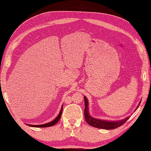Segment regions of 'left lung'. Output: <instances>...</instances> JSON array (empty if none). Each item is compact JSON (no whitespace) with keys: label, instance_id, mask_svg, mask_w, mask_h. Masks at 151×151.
I'll list each match as a JSON object with an SVG mask.
<instances>
[{"label":"left lung","instance_id":"left-lung-1","mask_svg":"<svg viewBox=\"0 0 151 151\" xmlns=\"http://www.w3.org/2000/svg\"><path fill=\"white\" fill-rule=\"evenodd\" d=\"M84 101H85V110H84V117L86 122L91 126L98 128V129H106V130H111L117 129V127H121L123 125L125 122H126L129 119V117H127V118L124 119L121 121H108L104 120H101L98 119H95L92 117L90 115H89V108H88V101L86 97L84 96ZM141 103V101L137 106L136 109L139 107V106Z\"/></svg>","mask_w":151,"mask_h":151}]
</instances>
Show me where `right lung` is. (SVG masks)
<instances>
[{
    "label": "right lung",
    "instance_id": "right-lung-1",
    "mask_svg": "<svg viewBox=\"0 0 151 151\" xmlns=\"http://www.w3.org/2000/svg\"><path fill=\"white\" fill-rule=\"evenodd\" d=\"M62 109H63V106H62V109H61V110L60 111V114L59 115H58V116L55 118V119L53 120L52 121L50 122V123H46V124H40V125H33V124H27L28 125V126L30 127H52L53 126V125L56 124L58 122V121L60 120V119L61 117V115H62Z\"/></svg>",
    "mask_w": 151,
    "mask_h": 151
}]
</instances>
